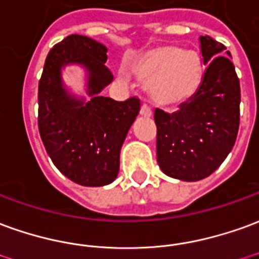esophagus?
Here are the masks:
<instances>
[{
	"instance_id": "1",
	"label": "esophagus",
	"mask_w": 259,
	"mask_h": 259,
	"mask_svg": "<svg viewBox=\"0 0 259 259\" xmlns=\"http://www.w3.org/2000/svg\"><path fill=\"white\" fill-rule=\"evenodd\" d=\"M140 115L144 117H150L151 116V109L146 104H143L142 108H140Z\"/></svg>"
}]
</instances>
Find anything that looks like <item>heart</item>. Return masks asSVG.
<instances>
[{
  "label": "heart",
  "mask_w": 259,
  "mask_h": 259,
  "mask_svg": "<svg viewBox=\"0 0 259 259\" xmlns=\"http://www.w3.org/2000/svg\"><path fill=\"white\" fill-rule=\"evenodd\" d=\"M129 73L148 82V94L155 105L172 108L188 102L198 92L202 64L193 52L158 46L132 61Z\"/></svg>",
  "instance_id": "1"
}]
</instances>
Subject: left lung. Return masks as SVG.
<instances>
[{"label":"left lung","instance_id":"1","mask_svg":"<svg viewBox=\"0 0 259 259\" xmlns=\"http://www.w3.org/2000/svg\"><path fill=\"white\" fill-rule=\"evenodd\" d=\"M206 66L198 92L172 113L155 109L157 162L181 181L214 172L234 146L240 124V79L224 45L200 36Z\"/></svg>","mask_w":259,"mask_h":259}]
</instances>
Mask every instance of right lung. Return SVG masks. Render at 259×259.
I'll list each match as a JSON object with an SVG mask.
<instances>
[{
	"instance_id": "1",
	"label": "right lung",
	"mask_w": 259,
	"mask_h": 259,
	"mask_svg": "<svg viewBox=\"0 0 259 259\" xmlns=\"http://www.w3.org/2000/svg\"><path fill=\"white\" fill-rule=\"evenodd\" d=\"M108 49L82 35H70L49 52L39 81V133L63 175L82 186H104L119 172L126 135L140 111V99L119 102L99 92L113 79L105 66ZM79 64L89 73L90 101L75 99L61 81V68Z\"/></svg>"
}]
</instances>
